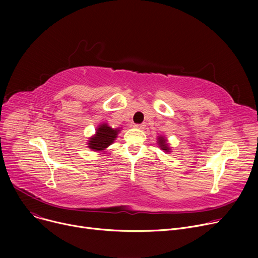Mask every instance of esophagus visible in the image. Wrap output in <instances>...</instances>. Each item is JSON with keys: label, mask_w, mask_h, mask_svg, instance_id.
<instances>
[{"label": "esophagus", "mask_w": 258, "mask_h": 258, "mask_svg": "<svg viewBox=\"0 0 258 258\" xmlns=\"http://www.w3.org/2000/svg\"><path fill=\"white\" fill-rule=\"evenodd\" d=\"M134 126H135V127H136V128L142 130V128H144V126H145V125H144V124H135Z\"/></svg>", "instance_id": "34e87169"}]
</instances>
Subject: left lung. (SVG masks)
<instances>
[{
    "label": "left lung",
    "instance_id": "1",
    "mask_svg": "<svg viewBox=\"0 0 258 258\" xmlns=\"http://www.w3.org/2000/svg\"><path fill=\"white\" fill-rule=\"evenodd\" d=\"M158 139H159V145H160V147L162 148V150L165 151V152H169L168 145L166 144V140L163 137H159Z\"/></svg>",
    "mask_w": 258,
    "mask_h": 258
}]
</instances>
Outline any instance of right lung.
<instances>
[{"label": "right lung", "mask_w": 258, "mask_h": 258, "mask_svg": "<svg viewBox=\"0 0 258 258\" xmlns=\"http://www.w3.org/2000/svg\"><path fill=\"white\" fill-rule=\"evenodd\" d=\"M119 130H114L107 124H101L97 131L96 135L90 138L89 147L94 151H103L108 145H111L115 138L117 137Z\"/></svg>", "instance_id": "right-lung-1"}]
</instances>
